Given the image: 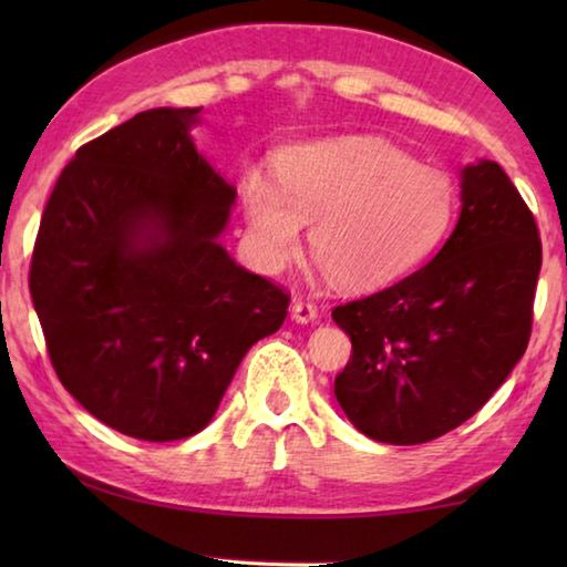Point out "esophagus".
<instances>
[{"instance_id": "34e87169", "label": "esophagus", "mask_w": 567, "mask_h": 567, "mask_svg": "<svg viewBox=\"0 0 567 567\" xmlns=\"http://www.w3.org/2000/svg\"><path fill=\"white\" fill-rule=\"evenodd\" d=\"M290 315L295 322L300 324H307V322H315L318 320V307H315L312 302H302V300H295L292 307H290Z\"/></svg>"}]
</instances>
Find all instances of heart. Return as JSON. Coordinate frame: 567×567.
<instances>
[{
	"label": "heart",
	"mask_w": 567,
	"mask_h": 567,
	"mask_svg": "<svg viewBox=\"0 0 567 567\" xmlns=\"http://www.w3.org/2000/svg\"><path fill=\"white\" fill-rule=\"evenodd\" d=\"M247 239L267 272H280L312 225L318 262L348 290H375L435 252L453 225L447 172L417 165L380 137H344L287 150L277 179L247 169L239 182Z\"/></svg>",
	"instance_id": "heart-1"
}]
</instances>
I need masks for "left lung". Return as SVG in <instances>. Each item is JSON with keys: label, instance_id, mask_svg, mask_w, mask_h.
Listing matches in <instances>:
<instances>
[{"label": "left lung", "instance_id": "obj_1", "mask_svg": "<svg viewBox=\"0 0 567 567\" xmlns=\"http://www.w3.org/2000/svg\"><path fill=\"white\" fill-rule=\"evenodd\" d=\"M460 217L417 272L332 310L352 354L334 378L344 415L378 443L420 445L463 425L523 358L543 245L503 167L460 172Z\"/></svg>", "mask_w": 567, "mask_h": 567}]
</instances>
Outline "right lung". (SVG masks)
<instances>
[{"label": "right lung", "instance_id": "add662e5", "mask_svg": "<svg viewBox=\"0 0 567 567\" xmlns=\"http://www.w3.org/2000/svg\"><path fill=\"white\" fill-rule=\"evenodd\" d=\"M199 107H157L76 150L44 207L30 292L56 378L122 435L215 417L287 297L219 245L237 189L199 155Z\"/></svg>", "mask_w": 567, "mask_h": 567}]
</instances>
